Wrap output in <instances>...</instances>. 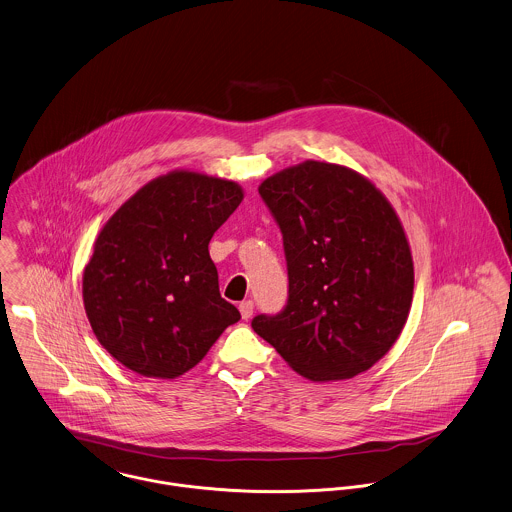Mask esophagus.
I'll return each instance as SVG.
<instances>
[{
    "mask_svg": "<svg viewBox=\"0 0 512 512\" xmlns=\"http://www.w3.org/2000/svg\"><path fill=\"white\" fill-rule=\"evenodd\" d=\"M239 312H241V316L247 320V318H251V314H253V301H243L241 305H239Z\"/></svg>",
    "mask_w": 512,
    "mask_h": 512,
    "instance_id": "esophagus-1",
    "label": "esophagus"
}]
</instances>
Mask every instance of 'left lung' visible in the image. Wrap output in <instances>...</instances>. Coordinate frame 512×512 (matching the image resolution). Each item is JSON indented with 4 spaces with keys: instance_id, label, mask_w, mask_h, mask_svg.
I'll return each mask as SVG.
<instances>
[{
    "instance_id": "obj_1",
    "label": "left lung",
    "mask_w": 512,
    "mask_h": 512,
    "mask_svg": "<svg viewBox=\"0 0 512 512\" xmlns=\"http://www.w3.org/2000/svg\"><path fill=\"white\" fill-rule=\"evenodd\" d=\"M283 233L287 305L253 330L312 382L372 368L398 340L413 261L390 202L360 174L308 160L259 186Z\"/></svg>"
}]
</instances>
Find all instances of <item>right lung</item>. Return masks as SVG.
I'll return each instance as SVG.
<instances>
[{
    "label": "right lung",
    "mask_w": 512,
    "mask_h": 512,
    "mask_svg": "<svg viewBox=\"0 0 512 512\" xmlns=\"http://www.w3.org/2000/svg\"><path fill=\"white\" fill-rule=\"evenodd\" d=\"M241 200L235 182L172 172L108 219L85 267L83 301L97 340L120 364L178 378L241 318L219 295L207 249Z\"/></svg>",
    "instance_id": "obj_1"
}]
</instances>
